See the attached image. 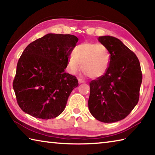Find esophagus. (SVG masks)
<instances>
[{
	"mask_svg": "<svg viewBox=\"0 0 155 155\" xmlns=\"http://www.w3.org/2000/svg\"><path fill=\"white\" fill-rule=\"evenodd\" d=\"M78 83H85V81L81 79V78H78Z\"/></svg>",
	"mask_w": 155,
	"mask_h": 155,
	"instance_id": "1",
	"label": "esophagus"
}]
</instances>
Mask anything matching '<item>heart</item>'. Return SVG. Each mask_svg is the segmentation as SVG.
I'll use <instances>...</instances> for the list:
<instances>
[{
  "mask_svg": "<svg viewBox=\"0 0 155 155\" xmlns=\"http://www.w3.org/2000/svg\"><path fill=\"white\" fill-rule=\"evenodd\" d=\"M110 59L108 49L103 44L84 42L76 46L74 54L68 57V70L71 74H76L82 67L89 77L100 78L108 70Z\"/></svg>",
  "mask_w": 155,
  "mask_h": 155,
  "instance_id": "obj_1",
  "label": "heart"
}]
</instances>
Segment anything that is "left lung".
<instances>
[{"label": "left lung", "instance_id": "left-lung-1", "mask_svg": "<svg viewBox=\"0 0 155 155\" xmlns=\"http://www.w3.org/2000/svg\"><path fill=\"white\" fill-rule=\"evenodd\" d=\"M98 40L111 59L105 74L90 83L88 107L96 120L115 122L124 119L137 104L142 73L136 54L119 39L107 35Z\"/></svg>", "mask_w": 155, "mask_h": 155}]
</instances>
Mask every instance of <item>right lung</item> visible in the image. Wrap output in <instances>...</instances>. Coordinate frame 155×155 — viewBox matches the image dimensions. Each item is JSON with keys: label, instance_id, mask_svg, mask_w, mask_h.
Returning <instances> with one entry per match:
<instances>
[{"label": "right lung", "instance_id": "1", "mask_svg": "<svg viewBox=\"0 0 155 155\" xmlns=\"http://www.w3.org/2000/svg\"><path fill=\"white\" fill-rule=\"evenodd\" d=\"M77 37L48 33L28 44L18 60L13 82L23 111L40 119H52L64 111L70 93L78 85L65 72Z\"/></svg>", "mask_w": 155, "mask_h": 155}]
</instances>
